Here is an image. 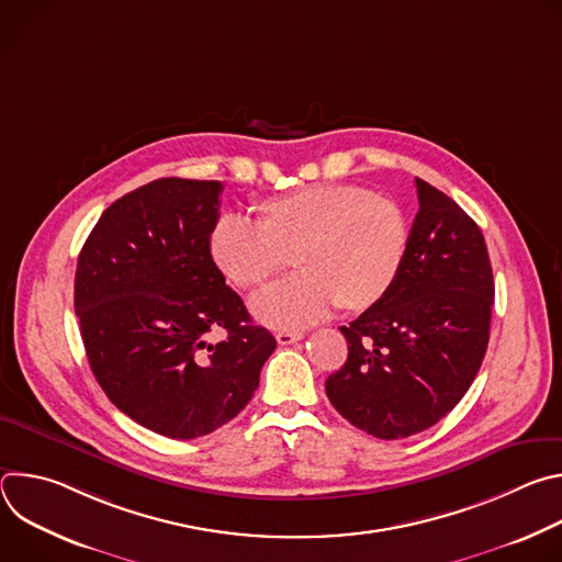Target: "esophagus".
Returning <instances> with one entry per match:
<instances>
[{
  "label": "esophagus",
  "instance_id": "34e87169",
  "mask_svg": "<svg viewBox=\"0 0 562 562\" xmlns=\"http://www.w3.org/2000/svg\"><path fill=\"white\" fill-rule=\"evenodd\" d=\"M302 338H304V336L297 334V331H278V334H276V340H278V345H282V347L293 345V342H297V340H302Z\"/></svg>",
  "mask_w": 562,
  "mask_h": 562
}]
</instances>
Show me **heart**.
Listing matches in <instances>:
<instances>
[{
  "mask_svg": "<svg viewBox=\"0 0 562 562\" xmlns=\"http://www.w3.org/2000/svg\"><path fill=\"white\" fill-rule=\"evenodd\" d=\"M409 247L407 217L395 202L351 184H313L256 206V220L222 215L209 256L239 289H260L284 267L297 276L254 297L260 323L300 329L373 308L395 284Z\"/></svg>",
  "mask_w": 562,
  "mask_h": 562,
  "instance_id": "obj_1",
  "label": "heart"
}]
</instances>
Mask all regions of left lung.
<instances>
[{"mask_svg":"<svg viewBox=\"0 0 562 562\" xmlns=\"http://www.w3.org/2000/svg\"><path fill=\"white\" fill-rule=\"evenodd\" d=\"M418 213L403 271L349 327V358L325 382L353 427L397 440L445 418L483 364L494 273L483 231L442 191L416 178Z\"/></svg>","mask_w":562,"mask_h":562,"instance_id":"1","label":"left lung"}]
</instances>
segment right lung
<instances>
[{
    "mask_svg": "<svg viewBox=\"0 0 562 562\" xmlns=\"http://www.w3.org/2000/svg\"><path fill=\"white\" fill-rule=\"evenodd\" d=\"M222 184L162 178L115 200L77 258L75 313L111 403L176 440L215 431L247 407L276 338L209 256ZM227 336L211 346L205 336Z\"/></svg>",
    "mask_w": 562,
    "mask_h": 562,
    "instance_id": "add662e5",
    "label": "right lung"
}]
</instances>
